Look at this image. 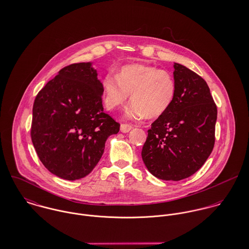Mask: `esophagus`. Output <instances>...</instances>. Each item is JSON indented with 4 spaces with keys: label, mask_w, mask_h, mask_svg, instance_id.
<instances>
[{
    "label": "esophagus",
    "mask_w": 249,
    "mask_h": 249,
    "mask_svg": "<svg viewBox=\"0 0 249 249\" xmlns=\"http://www.w3.org/2000/svg\"><path fill=\"white\" fill-rule=\"evenodd\" d=\"M132 128H133V126L131 124H121V131L123 133H126V132L130 131Z\"/></svg>",
    "instance_id": "1"
}]
</instances>
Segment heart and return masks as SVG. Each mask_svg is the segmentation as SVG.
Instances as JSON below:
<instances>
[{"label":"heart","instance_id":"heart-1","mask_svg":"<svg viewBox=\"0 0 249 249\" xmlns=\"http://www.w3.org/2000/svg\"><path fill=\"white\" fill-rule=\"evenodd\" d=\"M102 86L105 105L109 110L124 106L131 95L132 103L126 110L130 119L161 116L176 96V82L169 71L141 63L122 67L117 76L108 73Z\"/></svg>","mask_w":249,"mask_h":249}]
</instances>
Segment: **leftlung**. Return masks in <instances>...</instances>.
<instances>
[{
    "instance_id": "obj_1",
    "label": "left lung",
    "mask_w": 249,
    "mask_h": 249,
    "mask_svg": "<svg viewBox=\"0 0 249 249\" xmlns=\"http://www.w3.org/2000/svg\"><path fill=\"white\" fill-rule=\"evenodd\" d=\"M174 67V102L147 130L142 158L155 178L179 181L196 173L211 154L217 110L201 76L181 64Z\"/></svg>"
}]
</instances>
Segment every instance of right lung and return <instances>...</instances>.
Segmentation results:
<instances>
[{
    "label": "right lung",
    "mask_w": 249,
    "mask_h": 249,
    "mask_svg": "<svg viewBox=\"0 0 249 249\" xmlns=\"http://www.w3.org/2000/svg\"><path fill=\"white\" fill-rule=\"evenodd\" d=\"M91 62L64 67L37 94L31 137L45 168L58 178L88 176L120 124L104 112L103 86Z\"/></svg>",
    "instance_id": "right-lung-1"
}]
</instances>
